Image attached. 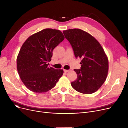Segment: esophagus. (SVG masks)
Instances as JSON below:
<instances>
[{
    "label": "esophagus",
    "instance_id": "34e87169",
    "mask_svg": "<svg viewBox=\"0 0 128 128\" xmlns=\"http://www.w3.org/2000/svg\"><path fill=\"white\" fill-rule=\"evenodd\" d=\"M64 72H69V70H64Z\"/></svg>",
    "mask_w": 128,
    "mask_h": 128
}]
</instances>
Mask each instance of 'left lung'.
<instances>
[{
	"label": "left lung",
	"mask_w": 128,
	"mask_h": 128,
	"mask_svg": "<svg viewBox=\"0 0 128 128\" xmlns=\"http://www.w3.org/2000/svg\"><path fill=\"white\" fill-rule=\"evenodd\" d=\"M76 58H82L80 69H75L77 78L71 82L72 88L84 94L96 92L105 82L108 71V60L97 40L80 29L64 30Z\"/></svg>",
	"instance_id": "left-lung-1"
}]
</instances>
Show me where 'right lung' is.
<instances>
[{"instance_id": "add662e5", "label": "right lung", "mask_w": 128, "mask_h": 128, "mask_svg": "<svg viewBox=\"0 0 128 128\" xmlns=\"http://www.w3.org/2000/svg\"><path fill=\"white\" fill-rule=\"evenodd\" d=\"M64 39L59 30L46 28L30 36L23 44L17 58V69L24 85L36 93L54 87L63 70L49 68L52 51Z\"/></svg>"}]
</instances>
